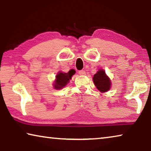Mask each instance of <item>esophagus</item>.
I'll return each instance as SVG.
<instances>
[{"label":"esophagus","mask_w":151,"mask_h":151,"mask_svg":"<svg viewBox=\"0 0 151 151\" xmlns=\"http://www.w3.org/2000/svg\"><path fill=\"white\" fill-rule=\"evenodd\" d=\"M78 73H79V75H86L85 70H80Z\"/></svg>","instance_id":"obj_1"}]
</instances>
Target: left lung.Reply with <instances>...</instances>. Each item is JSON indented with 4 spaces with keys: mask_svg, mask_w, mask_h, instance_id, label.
<instances>
[{
    "mask_svg": "<svg viewBox=\"0 0 151 151\" xmlns=\"http://www.w3.org/2000/svg\"><path fill=\"white\" fill-rule=\"evenodd\" d=\"M93 80L96 88L101 93H105L111 89V81L103 68H99L95 75H94Z\"/></svg>",
    "mask_w": 151,
    "mask_h": 151,
    "instance_id": "8db88e82",
    "label": "left lung"
}]
</instances>
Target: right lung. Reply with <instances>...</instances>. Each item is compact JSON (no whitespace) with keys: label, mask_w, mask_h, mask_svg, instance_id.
Wrapping results in <instances>:
<instances>
[{"label":"right lung","mask_w":151,"mask_h":151,"mask_svg":"<svg viewBox=\"0 0 151 151\" xmlns=\"http://www.w3.org/2000/svg\"><path fill=\"white\" fill-rule=\"evenodd\" d=\"M76 71L74 69H71L67 73H63L62 71L58 72L57 75L55 76V80L53 83V87L56 90H60L63 88L69 83L70 80L72 78V76L75 75Z\"/></svg>","instance_id":"add662e5"}]
</instances>
